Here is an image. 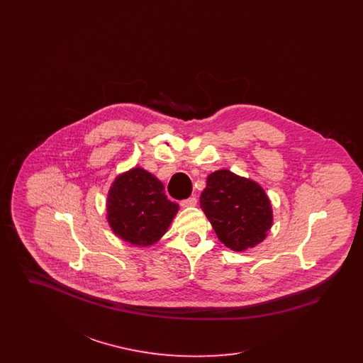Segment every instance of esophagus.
<instances>
[{
    "instance_id": "esophagus-1",
    "label": "esophagus",
    "mask_w": 363,
    "mask_h": 363,
    "mask_svg": "<svg viewBox=\"0 0 363 363\" xmlns=\"http://www.w3.org/2000/svg\"><path fill=\"white\" fill-rule=\"evenodd\" d=\"M196 204H197V199L196 197H189V199L181 201V207L182 208L194 207Z\"/></svg>"
}]
</instances>
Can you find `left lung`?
<instances>
[{
    "label": "left lung",
    "mask_w": 363,
    "mask_h": 363,
    "mask_svg": "<svg viewBox=\"0 0 363 363\" xmlns=\"http://www.w3.org/2000/svg\"><path fill=\"white\" fill-rule=\"evenodd\" d=\"M200 207L219 241L234 252L257 246L274 223V211L265 190L256 181L225 169L208 175Z\"/></svg>",
    "instance_id": "8db88e82"
}]
</instances>
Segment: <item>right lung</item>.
Here are the masks:
<instances>
[{
  "label": "right lung",
  "mask_w": 363,
  "mask_h": 363,
  "mask_svg": "<svg viewBox=\"0 0 363 363\" xmlns=\"http://www.w3.org/2000/svg\"><path fill=\"white\" fill-rule=\"evenodd\" d=\"M178 209L164 194L163 184L143 167L118 174L107 193L106 216L111 231L138 247L155 245Z\"/></svg>",
  "instance_id": "obj_1"
}]
</instances>
